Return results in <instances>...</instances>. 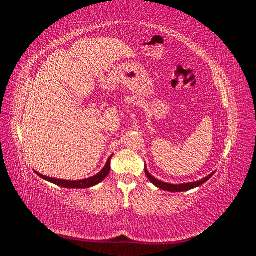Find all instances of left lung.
I'll use <instances>...</instances> for the list:
<instances>
[{
  "label": "left lung",
  "mask_w": 256,
  "mask_h": 256,
  "mask_svg": "<svg viewBox=\"0 0 256 256\" xmlns=\"http://www.w3.org/2000/svg\"><path fill=\"white\" fill-rule=\"evenodd\" d=\"M145 174L147 176V178L152 182V184H154L156 186L157 188L162 189L164 191H168V192H184V191H188L191 189H194L200 187V186H202L203 184H205L208 180H210L212 177V175L214 174V172H212L210 175H208L206 177H204L203 180H200L198 182H186V184H168V182H161L158 180L157 178H154L150 172L148 170H147V166L145 164Z\"/></svg>",
  "instance_id": "8db88e82"
}]
</instances>
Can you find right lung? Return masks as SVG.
Listing matches in <instances>:
<instances>
[{
	"label": "right lung",
	"mask_w": 256,
	"mask_h": 256,
	"mask_svg": "<svg viewBox=\"0 0 256 256\" xmlns=\"http://www.w3.org/2000/svg\"><path fill=\"white\" fill-rule=\"evenodd\" d=\"M113 157V154L109 157L108 159L106 166H104V168L100 171L99 173H97L96 175L88 177V178H84V180H60V178H54V177H49V176H44L40 173H38L36 171H34L38 176L42 180H47L51 184H54L56 186H60V187L63 188H67V189H86V188H90L94 187V186L98 184L99 182H102L104 178L109 175L110 173V168H111V158Z\"/></svg>",
	"instance_id": "1"
}]
</instances>
